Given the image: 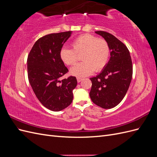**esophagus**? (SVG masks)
Here are the masks:
<instances>
[{"label": "esophagus", "mask_w": 157, "mask_h": 157, "mask_svg": "<svg viewBox=\"0 0 157 157\" xmlns=\"http://www.w3.org/2000/svg\"><path fill=\"white\" fill-rule=\"evenodd\" d=\"M77 82H81L82 80V78H80V77H77Z\"/></svg>", "instance_id": "obj_1"}]
</instances>
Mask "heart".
Segmentation results:
<instances>
[{"instance_id":"b5f03b06","label":"heart","mask_w":157,"mask_h":157,"mask_svg":"<svg viewBox=\"0 0 157 157\" xmlns=\"http://www.w3.org/2000/svg\"><path fill=\"white\" fill-rule=\"evenodd\" d=\"M71 45L72 49L64 47L60 50L61 61L67 65H74L78 60V55H82L83 61L71 69V75L85 77L94 71L99 72L105 67L111 54L110 46L106 40L85 34L78 36Z\"/></svg>"}]
</instances>
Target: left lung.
<instances>
[{
  "label": "left lung",
  "instance_id": "1",
  "mask_svg": "<svg viewBox=\"0 0 157 157\" xmlns=\"http://www.w3.org/2000/svg\"><path fill=\"white\" fill-rule=\"evenodd\" d=\"M96 33L107 41L111 57L101 72L90 78L92 81L90 96L98 106L111 109L121 103L129 88L133 73L132 59L126 45L115 36L103 31Z\"/></svg>",
  "mask_w": 157,
  "mask_h": 157
}]
</instances>
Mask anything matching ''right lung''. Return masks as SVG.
<instances>
[{
	"mask_svg": "<svg viewBox=\"0 0 157 157\" xmlns=\"http://www.w3.org/2000/svg\"><path fill=\"white\" fill-rule=\"evenodd\" d=\"M71 31L52 33L40 38L27 58L28 79L36 97L46 108L59 111L73 101V90L77 86L75 77L60 80L68 72L61 61L60 50Z\"/></svg>",
	"mask_w": 157,
	"mask_h": 157,
	"instance_id": "add662e5",
	"label": "right lung"
}]
</instances>
